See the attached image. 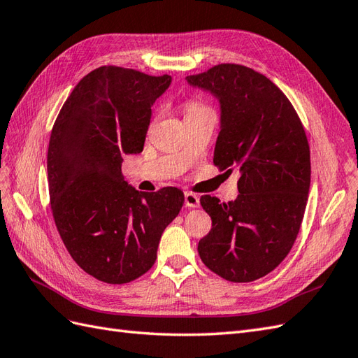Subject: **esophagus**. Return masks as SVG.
Returning a JSON list of instances; mask_svg holds the SVG:
<instances>
[{"label":"esophagus","instance_id":"esophagus-1","mask_svg":"<svg viewBox=\"0 0 358 358\" xmlns=\"http://www.w3.org/2000/svg\"><path fill=\"white\" fill-rule=\"evenodd\" d=\"M185 204L186 207H190V208H195L199 206V196L192 194V192H185Z\"/></svg>","mask_w":358,"mask_h":358}]
</instances>
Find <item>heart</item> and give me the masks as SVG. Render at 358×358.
I'll return each instance as SVG.
<instances>
[{"instance_id":"1","label":"heart","mask_w":358,"mask_h":358,"mask_svg":"<svg viewBox=\"0 0 358 358\" xmlns=\"http://www.w3.org/2000/svg\"><path fill=\"white\" fill-rule=\"evenodd\" d=\"M206 110H210L206 104L201 103V101L195 99V98H190L185 103V112H186V117L189 116H194L198 113H203Z\"/></svg>"}]
</instances>
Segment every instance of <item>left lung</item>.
Listing matches in <instances>:
<instances>
[{
    "label": "left lung",
    "instance_id": "1",
    "mask_svg": "<svg viewBox=\"0 0 358 358\" xmlns=\"http://www.w3.org/2000/svg\"><path fill=\"white\" fill-rule=\"evenodd\" d=\"M186 80L221 101L213 163L241 172L234 203L201 196L212 230L198 254L227 281H255L287 257L304 217L311 173L304 125L280 87L251 68L221 63Z\"/></svg>",
    "mask_w": 358,
    "mask_h": 358
}]
</instances>
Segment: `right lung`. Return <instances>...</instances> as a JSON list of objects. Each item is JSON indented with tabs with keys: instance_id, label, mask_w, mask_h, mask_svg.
<instances>
[{
	"instance_id": "obj_1",
	"label": "right lung",
	"mask_w": 358,
	"mask_h": 358,
	"mask_svg": "<svg viewBox=\"0 0 358 358\" xmlns=\"http://www.w3.org/2000/svg\"><path fill=\"white\" fill-rule=\"evenodd\" d=\"M171 85L121 68H96L71 92L52 125L47 168L57 231L78 266L108 284L142 277L185 204L177 187L127 186L122 155L143 150L151 106Z\"/></svg>"
}]
</instances>
